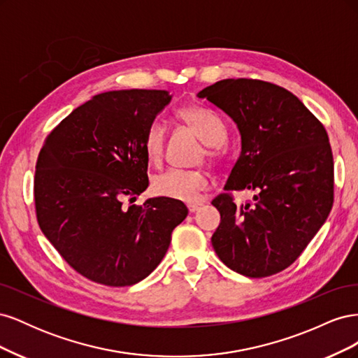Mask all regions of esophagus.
<instances>
[{"label":"esophagus","mask_w":358,"mask_h":358,"mask_svg":"<svg viewBox=\"0 0 358 358\" xmlns=\"http://www.w3.org/2000/svg\"><path fill=\"white\" fill-rule=\"evenodd\" d=\"M200 208H201V203H189V204H188V210H189L191 213L197 212Z\"/></svg>","instance_id":"34e87169"}]
</instances>
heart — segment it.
<instances>
[{
    "label": "heart",
    "mask_w": 358,
    "mask_h": 358,
    "mask_svg": "<svg viewBox=\"0 0 358 358\" xmlns=\"http://www.w3.org/2000/svg\"><path fill=\"white\" fill-rule=\"evenodd\" d=\"M176 116L187 125L201 142L206 143V152L210 159L220 158L222 154V142L227 137V128L221 116L199 104H188L178 109ZM167 128L161 121L150 122L145 137L143 150L152 164H158L164 155ZM209 179L203 170L169 169L152 179V189L158 196L180 201H196L200 192L208 188Z\"/></svg>",
    "instance_id": "obj_1"
}]
</instances>
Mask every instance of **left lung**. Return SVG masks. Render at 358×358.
Returning <instances> with one entry per match:
<instances>
[{"mask_svg": "<svg viewBox=\"0 0 358 358\" xmlns=\"http://www.w3.org/2000/svg\"><path fill=\"white\" fill-rule=\"evenodd\" d=\"M236 122L242 154L212 200L221 224L212 245L221 262L248 278L291 266L333 206V154L326 128L294 94L258 79H225L197 94ZM252 189L237 206L231 190Z\"/></svg>", "mask_w": 358, "mask_h": 358, "instance_id": "left-lung-1", "label": "left lung"}]
</instances>
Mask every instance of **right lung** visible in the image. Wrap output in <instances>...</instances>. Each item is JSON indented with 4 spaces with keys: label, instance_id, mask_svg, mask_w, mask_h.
Here are the masks:
<instances>
[{
    "label": "right lung",
    "instance_id": "obj_1",
    "mask_svg": "<svg viewBox=\"0 0 358 358\" xmlns=\"http://www.w3.org/2000/svg\"><path fill=\"white\" fill-rule=\"evenodd\" d=\"M167 91L95 95L52 129L34 176L40 229L82 276L107 287L145 279L164 258L187 206L169 197L131 204L148 185L143 137Z\"/></svg>",
    "mask_w": 358,
    "mask_h": 358
}]
</instances>
